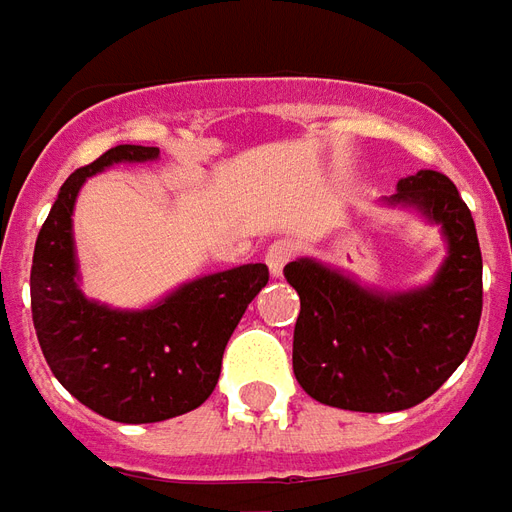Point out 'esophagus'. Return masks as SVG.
Masks as SVG:
<instances>
[{
  "mask_svg": "<svg viewBox=\"0 0 512 512\" xmlns=\"http://www.w3.org/2000/svg\"><path fill=\"white\" fill-rule=\"evenodd\" d=\"M295 256V245L289 242V239H275L270 248L264 250V262L270 267V273L281 275L284 273V267L289 264V259Z\"/></svg>",
  "mask_w": 512,
  "mask_h": 512,
  "instance_id": "34e87169",
  "label": "esophagus"
}]
</instances>
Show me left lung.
I'll use <instances>...</instances> for the list:
<instances>
[{"mask_svg":"<svg viewBox=\"0 0 512 512\" xmlns=\"http://www.w3.org/2000/svg\"><path fill=\"white\" fill-rule=\"evenodd\" d=\"M389 204L422 209L444 228L449 256L416 292L378 295L331 267H284L300 295L292 366L314 400L344 411H405L436 394L469 355L482 314V253L469 206L436 170L397 184Z\"/></svg>","mask_w":512,"mask_h":512,"instance_id":"left-lung-1","label":"left lung"}]
</instances>
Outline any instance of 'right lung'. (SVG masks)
<instances>
[{
	"label": "right lung",
	"instance_id": "obj_1",
	"mask_svg": "<svg viewBox=\"0 0 512 512\" xmlns=\"http://www.w3.org/2000/svg\"><path fill=\"white\" fill-rule=\"evenodd\" d=\"M157 157L159 148L115 146L74 170L32 253V322L46 364L82 405L123 424L173 419L209 400L231 333L270 281L267 264H242L184 284L143 311H115L79 292L71 237L76 192L112 162Z\"/></svg>",
	"mask_w": 512,
	"mask_h": 512
}]
</instances>
